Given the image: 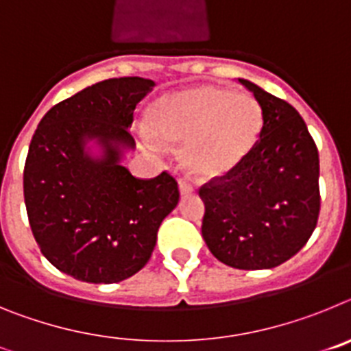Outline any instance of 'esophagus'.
<instances>
[{
	"instance_id": "esophagus-1",
	"label": "esophagus",
	"mask_w": 351,
	"mask_h": 351,
	"mask_svg": "<svg viewBox=\"0 0 351 351\" xmlns=\"http://www.w3.org/2000/svg\"><path fill=\"white\" fill-rule=\"evenodd\" d=\"M179 191H181L182 197H184V195H191L193 193V186L188 181H184V179H181V181H179Z\"/></svg>"
}]
</instances>
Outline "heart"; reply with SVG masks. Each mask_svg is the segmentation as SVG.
<instances>
[{"label": "heart", "instance_id": "b5f03b06", "mask_svg": "<svg viewBox=\"0 0 351 351\" xmlns=\"http://www.w3.org/2000/svg\"><path fill=\"white\" fill-rule=\"evenodd\" d=\"M147 117L161 138L184 144V165L206 179L221 178L243 163L263 126L262 108L253 96L216 86L167 93L151 105ZM154 134L144 128L142 141L160 151L161 142Z\"/></svg>", "mask_w": 351, "mask_h": 351}]
</instances>
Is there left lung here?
Here are the masks:
<instances>
[{"label": "left lung", "instance_id": "left-lung-1", "mask_svg": "<svg viewBox=\"0 0 351 351\" xmlns=\"http://www.w3.org/2000/svg\"><path fill=\"white\" fill-rule=\"evenodd\" d=\"M239 82L262 108V133L243 163L200 190L202 237L225 265L258 271L287 262L311 237L320 160L295 108L250 80Z\"/></svg>", "mask_w": 351, "mask_h": 351}]
</instances>
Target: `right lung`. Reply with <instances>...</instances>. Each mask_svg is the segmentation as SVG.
<instances>
[{"label":"right lung","instance_id":"obj_1","mask_svg":"<svg viewBox=\"0 0 351 351\" xmlns=\"http://www.w3.org/2000/svg\"><path fill=\"white\" fill-rule=\"evenodd\" d=\"M156 86L108 79L60 101L40 121L24 167V202L43 256L86 283H117L144 267L161 221L179 202L176 179H137L133 110Z\"/></svg>","mask_w":351,"mask_h":351}]
</instances>
